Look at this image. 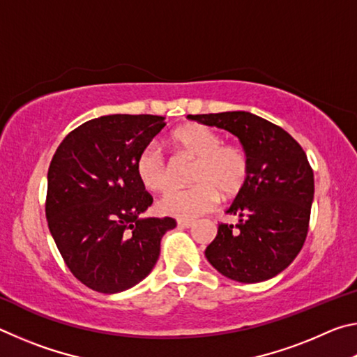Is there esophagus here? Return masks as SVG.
Returning <instances> with one entry per match:
<instances>
[{
	"label": "esophagus",
	"mask_w": 357,
	"mask_h": 357,
	"mask_svg": "<svg viewBox=\"0 0 357 357\" xmlns=\"http://www.w3.org/2000/svg\"><path fill=\"white\" fill-rule=\"evenodd\" d=\"M193 225V220H178V227L179 228H190Z\"/></svg>",
	"instance_id": "34e87169"
}]
</instances>
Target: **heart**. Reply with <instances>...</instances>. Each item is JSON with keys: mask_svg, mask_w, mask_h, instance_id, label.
Instances as JSON below:
<instances>
[{"mask_svg": "<svg viewBox=\"0 0 357 357\" xmlns=\"http://www.w3.org/2000/svg\"><path fill=\"white\" fill-rule=\"evenodd\" d=\"M168 144L178 157L193 162L189 189L168 190L157 206L165 215L195 219L215 206L219 195L225 200L239 195L249 179L250 160L236 143H223L214 129L203 124H187L173 130ZM137 176L144 189L162 192L170 185L172 174L164 157L154 148L138 155Z\"/></svg>", "mask_w": 357, "mask_h": 357, "instance_id": "1", "label": "heart"}]
</instances>
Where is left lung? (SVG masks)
<instances>
[{
  "label": "left lung",
  "mask_w": 357,
  "mask_h": 357,
  "mask_svg": "<svg viewBox=\"0 0 357 357\" xmlns=\"http://www.w3.org/2000/svg\"><path fill=\"white\" fill-rule=\"evenodd\" d=\"M187 118L231 132L250 160L247 184L227 209L239 222L236 227L220 223L204 252L208 261L222 275L243 283L282 273L298 257L309 233L315 183L304 149L280 126L249 112Z\"/></svg>",
  "instance_id": "left-lung-1"
}]
</instances>
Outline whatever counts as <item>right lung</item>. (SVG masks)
Masks as SVG:
<instances>
[{"label": "right lung", "mask_w": 357, "mask_h": 357, "mask_svg": "<svg viewBox=\"0 0 357 357\" xmlns=\"http://www.w3.org/2000/svg\"><path fill=\"white\" fill-rule=\"evenodd\" d=\"M165 128L155 114H108L69 132L48 167L45 215L66 266L83 285L113 294L157 263L172 217L140 219L153 197L137 160Z\"/></svg>", "instance_id": "right-lung-1"}]
</instances>
